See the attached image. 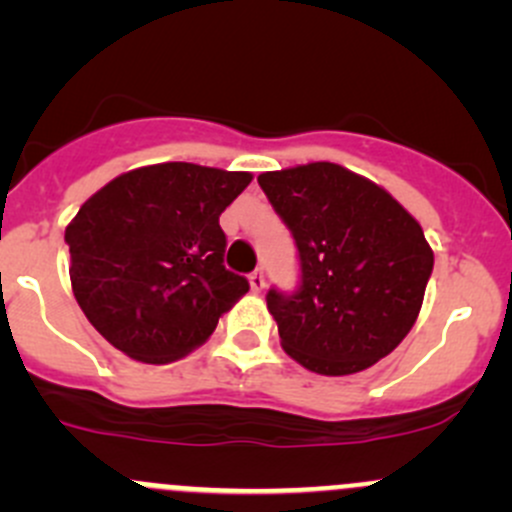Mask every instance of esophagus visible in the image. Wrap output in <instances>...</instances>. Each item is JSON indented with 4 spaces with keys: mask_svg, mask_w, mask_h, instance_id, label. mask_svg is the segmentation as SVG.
Here are the masks:
<instances>
[{
    "mask_svg": "<svg viewBox=\"0 0 512 512\" xmlns=\"http://www.w3.org/2000/svg\"><path fill=\"white\" fill-rule=\"evenodd\" d=\"M247 280H250L252 292H262V289H265V275H262V270L252 272V275L247 277Z\"/></svg>",
    "mask_w": 512,
    "mask_h": 512,
    "instance_id": "1",
    "label": "esophagus"
}]
</instances>
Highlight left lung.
<instances>
[{
    "label": "left lung",
    "instance_id": "obj_1",
    "mask_svg": "<svg viewBox=\"0 0 512 512\" xmlns=\"http://www.w3.org/2000/svg\"><path fill=\"white\" fill-rule=\"evenodd\" d=\"M299 252L302 282L267 292L282 349L309 371L347 376L411 332L433 270L421 225L384 188L337 163L257 175Z\"/></svg>",
    "mask_w": 512,
    "mask_h": 512
}]
</instances>
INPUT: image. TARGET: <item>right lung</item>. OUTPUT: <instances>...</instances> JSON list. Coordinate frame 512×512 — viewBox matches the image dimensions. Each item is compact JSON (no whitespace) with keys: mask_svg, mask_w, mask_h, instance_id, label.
<instances>
[{"mask_svg":"<svg viewBox=\"0 0 512 512\" xmlns=\"http://www.w3.org/2000/svg\"><path fill=\"white\" fill-rule=\"evenodd\" d=\"M252 175L195 163L128 170L66 227L71 289L106 342L168 364L205 342L250 289L225 270L220 215Z\"/></svg>","mask_w":512,"mask_h":512,"instance_id":"obj_1","label":"right lung"}]
</instances>
